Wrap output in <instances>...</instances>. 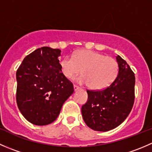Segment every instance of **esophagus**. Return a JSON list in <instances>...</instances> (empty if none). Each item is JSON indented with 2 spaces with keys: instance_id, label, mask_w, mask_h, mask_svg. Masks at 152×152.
Masks as SVG:
<instances>
[{
  "instance_id": "obj_1",
  "label": "esophagus",
  "mask_w": 152,
  "mask_h": 152,
  "mask_svg": "<svg viewBox=\"0 0 152 152\" xmlns=\"http://www.w3.org/2000/svg\"><path fill=\"white\" fill-rule=\"evenodd\" d=\"M73 89H74V90L75 91H76V90H79V87H78V86H76V85H73Z\"/></svg>"
}]
</instances>
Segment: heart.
I'll use <instances>...</instances> for the list:
<instances>
[{"mask_svg":"<svg viewBox=\"0 0 152 152\" xmlns=\"http://www.w3.org/2000/svg\"><path fill=\"white\" fill-rule=\"evenodd\" d=\"M61 72L67 79H76L79 83L89 85L92 90H100L111 85L118 73V64L114 58L90 50H77L72 57L65 56L59 61Z\"/></svg>","mask_w":152,"mask_h":152,"instance_id":"heart-1","label":"heart"}]
</instances>
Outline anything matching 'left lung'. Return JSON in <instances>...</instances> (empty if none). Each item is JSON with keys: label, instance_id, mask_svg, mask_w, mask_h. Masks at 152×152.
<instances>
[{"label": "left lung", "instance_id": "1", "mask_svg": "<svg viewBox=\"0 0 152 152\" xmlns=\"http://www.w3.org/2000/svg\"><path fill=\"white\" fill-rule=\"evenodd\" d=\"M118 73L114 82L102 90H87L88 99L82 107L84 121L95 131L107 132L121 124L134 101V73L119 55Z\"/></svg>", "mask_w": 152, "mask_h": 152}]
</instances>
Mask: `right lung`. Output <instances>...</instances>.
<instances>
[{"label":"right lung","mask_w":152,"mask_h":152,"mask_svg":"<svg viewBox=\"0 0 152 152\" xmlns=\"http://www.w3.org/2000/svg\"><path fill=\"white\" fill-rule=\"evenodd\" d=\"M59 49L37 48L26 56L16 73V100L19 110L30 123L51 124L73 94L72 82L62 73Z\"/></svg>","instance_id":"right-lung-1"}]
</instances>
